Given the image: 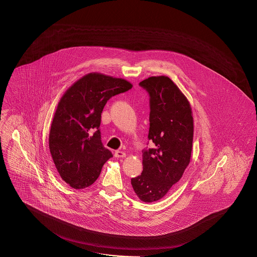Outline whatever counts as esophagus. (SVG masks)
Instances as JSON below:
<instances>
[{
    "mask_svg": "<svg viewBox=\"0 0 257 257\" xmlns=\"http://www.w3.org/2000/svg\"><path fill=\"white\" fill-rule=\"evenodd\" d=\"M115 156H116V157H119V158H123V157L126 156V154H125L124 152L117 151V152L115 153Z\"/></svg>",
    "mask_w": 257,
    "mask_h": 257,
    "instance_id": "1",
    "label": "esophagus"
}]
</instances>
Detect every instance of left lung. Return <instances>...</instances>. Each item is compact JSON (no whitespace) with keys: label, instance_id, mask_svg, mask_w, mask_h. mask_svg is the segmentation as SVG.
<instances>
[{"label":"left lung","instance_id":"1","mask_svg":"<svg viewBox=\"0 0 257 257\" xmlns=\"http://www.w3.org/2000/svg\"><path fill=\"white\" fill-rule=\"evenodd\" d=\"M140 86L150 95L149 140L156 146L144 150L143 171L131 179L142 202H156L179 181L190 162L193 117L190 103L168 76H152Z\"/></svg>","mask_w":257,"mask_h":257}]
</instances>
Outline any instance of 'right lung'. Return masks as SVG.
Returning <instances> with one entry per match:
<instances>
[{
	"mask_svg": "<svg viewBox=\"0 0 257 257\" xmlns=\"http://www.w3.org/2000/svg\"><path fill=\"white\" fill-rule=\"evenodd\" d=\"M122 78L91 72L70 86L58 102L49 148L63 181L75 189L89 187L113 155L101 140V115L109 99L132 88Z\"/></svg>",
	"mask_w": 257,
	"mask_h": 257,
	"instance_id": "1",
	"label": "right lung"
}]
</instances>
